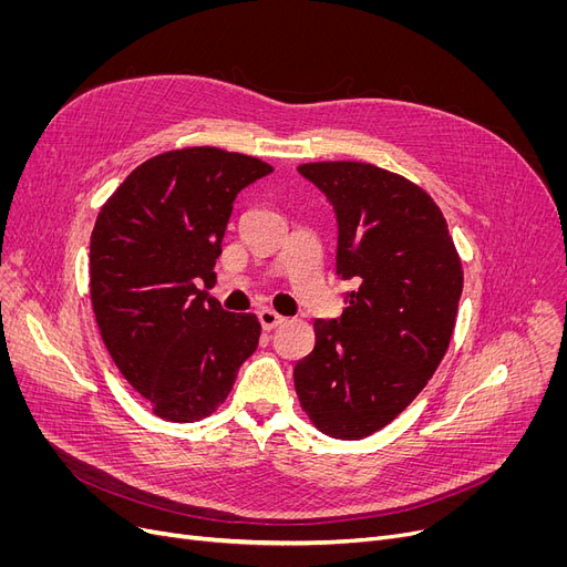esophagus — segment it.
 I'll return each mask as SVG.
<instances>
[{
    "label": "esophagus",
    "instance_id": "esophagus-1",
    "mask_svg": "<svg viewBox=\"0 0 567 567\" xmlns=\"http://www.w3.org/2000/svg\"><path fill=\"white\" fill-rule=\"evenodd\" d=\"M257 317H259V323H261L264 331H271V329H276V326H280V323L285 321V317L278 315V312L271 310V308H261V310L257 312Z\"/></svg>",
    "mask_w": 567,
    "mask_h": 567
}]
</instances>
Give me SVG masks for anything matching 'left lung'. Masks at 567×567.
<instances>
[{"instance_id":"8db88e82","label":"left lung","mask_w":567,"mask_h":567,"mask_svg":"<svg viewBox=\"0 0 567 567\" xmlns=\"http://www.w3.org/2000/svg\"><path fill=\"white\" fill-rule=\"evenodd\" d=\"M333 204L336 268L353 282L340 319L315 321V349L293 368L315 427L363 439L385 427L436 372L455 329L462 261L434 199L370 163H306Z\"/></svg>"}]
</instances>
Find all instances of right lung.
<instances>
[{
    "mask_svg": "<svg viewBox=\"0 0 567 567\" xmlns=\"http://www.w3.org/2000/svg\"><path fill=\"white\" fill-rule=\"evenodd\" d=\"M271 172L216 146L176 148L135 167L96 218L89 278L99 331L163 421L212 415L257 349V317L223 310L198 285L216 280L236 195Z\"/></svg>",
    "mask_w": 567,
    "mask_h": 567,
    "instance_id": "add662e5",
    "label": "right lung"
}]
</instances>
